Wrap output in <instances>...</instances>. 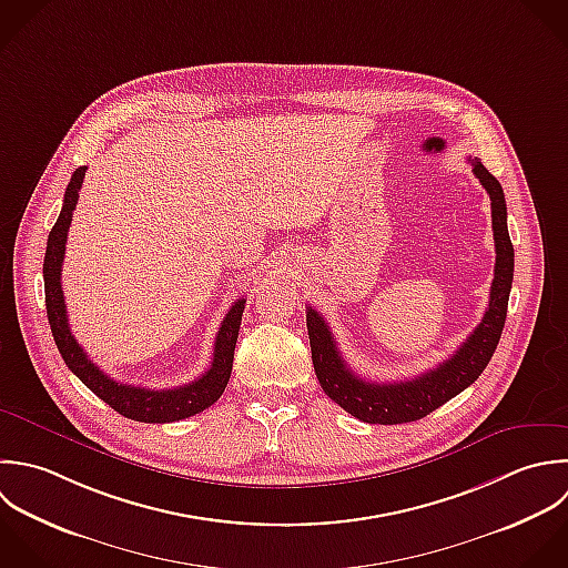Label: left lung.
Returning a JSON list of instances; mask_svg holds the SVG:
<instances>
[{"label":"left lung","instance_id":"left-lung-1","mask_svg":"<svg viewBox=\"0 0 568 568\" xmlns=\"http://www.w3.org/2000/svg\"><path fill=\"white\" fill-rule=\"evenodd\" d=\"M469 163L491 199L496 270L489 307L480 325L452 358L412 381L369 383L347 367L329 325L316 310L307 307V334L316 378L334 403L363 423L400 425L429 416L478 381L500 343L514 283V245L507 230V201L500 181L483 165V161L469 156Z\"/></svg>","mask_w":568,"mask_h":568}]
</instances>
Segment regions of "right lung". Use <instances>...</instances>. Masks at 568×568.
Segmentation results:
<instances>
[{
	"instance_id": "obj_1",
	"label": "right lung",
	"mask_w": 568,
	"mask_h": 568,
	"mask_svg": "<svg viewBox=\"0 0 568 568\" xmlns=\"http://www.w3.org/2000/svg\"><path fill=\"white\" fill-rule=\"evenodd\" d=\"M85 165L77 168L65 194L63 205L59 212L57 223L52 225L48 234L45 256H43V290H45V314L50 323V332L54 338V345L68 365V369L92 392L97 394L105 405H110L121 416L136 420V423H176L183 418H190L194 414H201L210 405H214L232 374V361H234V347L239 338V327L245 310V298H239L230 312L225 314L216 341H214V356L210 369L199 376L196 381L174 387V389H143L134 385H123L112 381L108 374H103L83 352V347L74 341L70 325H68V312L61 290V263L65 254V239L68 227L72 221V212L77 207L79 190L85 176Z\"/></svg>"
}]
</instances>
